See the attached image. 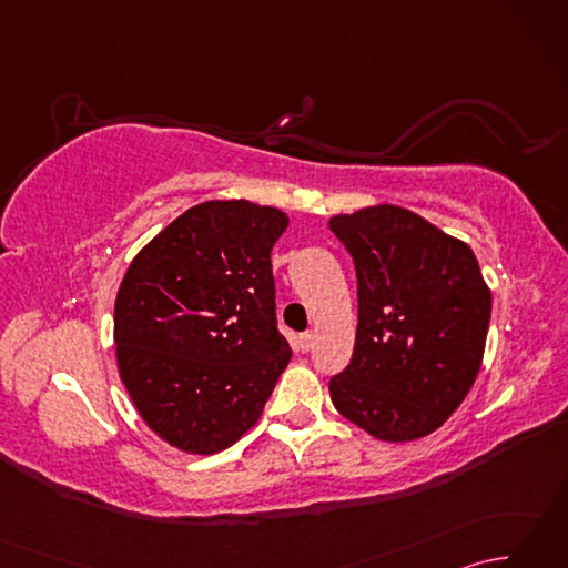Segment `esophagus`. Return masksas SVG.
<instances>
[{
    "instance_id": "34e87169",
    "label": "esophagus",
    "mask_w": 568,
    "mask_h": 568,
    "mask_svg": "<svg viewBox=\"0 0 568 568\" xmlns=\"http://www.w3.org/2000/svg\"><path fill=\"white\" fill-rule=\"evenodd\" d=\"M297 346H300V352H310L312 346H315V334L312 332H305V334H300V339H297Z\"/></svg>"
}]
</instances>
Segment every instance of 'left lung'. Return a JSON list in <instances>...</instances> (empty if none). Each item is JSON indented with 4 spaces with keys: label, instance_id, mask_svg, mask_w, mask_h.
Segmentation results:
<instances>
[{
    "label": "left lung",
    "instance_id": "8db88e82",
    "mask_svg": "<svg viewBox=\"0 0 568 568\" xmlns=\"http://www.w3.org/2000/svg\"><path fill=\"white\" fill-rule=\"evenodd\" d=\"M352 253L358 327L332 403L383 442H413L464 403L484 361L490 291L464 241L419 214L378 204L332 216Z\"/></svg>",
    "mask_w": 568,
    "mask_h": 568
}]
</instances>
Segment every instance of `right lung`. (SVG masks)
Segmentation results:
<instances>
[{"label":"right lung","instance_id":"obj_1","mask_svg":"<svg viewBox=\"0 0 568 568\" xmlns=\"http://www.w3.org/2000/svg\"><path fill=\"white\" fill-rule=\"evenodd\" d=\"M287 214L246 200L190 207L139 251L114 303L116 364L143 422L214 454L256 425L293 352L271 248Z\"/></svg>","mask_w":568,"mask_h":568}]
</instances>
